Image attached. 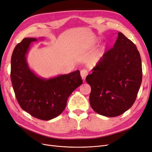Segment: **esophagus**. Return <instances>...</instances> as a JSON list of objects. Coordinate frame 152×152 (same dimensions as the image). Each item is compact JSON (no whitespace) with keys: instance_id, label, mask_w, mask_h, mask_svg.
Returning <instances> with one entry per match:
<instances>
[{"instance_id":"obj_1","label":"esophagus","mask_w":152,"mask_h":152,"mask_svg":"<svg viewBox=\"0 0 152 152\" xmlns=\"http://www.w3.org/2000/svg\"><path fill=\"white\" fill-rule=\"evenodd\" d=\"M80 74H81L82 79L84 80H85L86 76L88 75V71L86 69H82L80 71Z\"/></svg>"}]
</instances>
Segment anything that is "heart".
<instances>
[{
    "label": "heart",
    "mask_w": 152,
    "mask_h": 152,
    "mask_svg": "<svg viewBox=\"0 0 152 152\" xmlns=\"http://www.w3.org/2000/svg\"><path fill=\"white\" fill-rule=\"evenodd\" d=\"M103 54L101 52H97L96 53H94L91 56V57L89 59V64L92 66H95L96 65L99 61L101 60L102 58Z\"/></svg>",
    "instance_id": "b5f03b06"
}]
</instances>
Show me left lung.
Wrapping results in <instances>:
<instances>
[{
	"label": "left lung",
	"instance_id": "left-lung-1",
	"mask_svg": "<svg viewBox=\"0 0 152 152\" xmlns=\"http://www.w3.org/2000/svg\"><path fill=\"white\" fill-rule=\"evenodd\" d=\"M86 77L91 91L89 103L97 113L119 116L135 102L142 81L141 57L135 45L121 32Z\"/></svg>",
	"mask_w": 152,
	"mask_h": 152
}]
</instances>
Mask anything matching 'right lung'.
Instances as JSON below:
<instances>
[{
  "mask_svg": "<svg viewBox=\"0 0 152 152\" xmlns=\"http://www.w3.org/2000/svg\"><path fill=\"white\" fill-rule=\"evenodd\" d=\"M37 40L26 37L15 47L11 57L10 79L22 109L37 119L49 120L62 113L67 99L83 80L79 70L49 79L37 76L26 59L31 42Z\"/></svg>",
  "mask_w": 152,
  "mask_h": 152,
  "instance_id": "right-lung-1",
  "label": "right lung"
}]
</instances>
